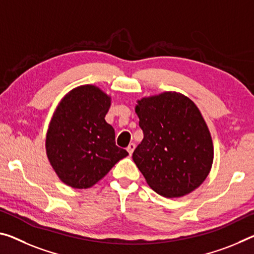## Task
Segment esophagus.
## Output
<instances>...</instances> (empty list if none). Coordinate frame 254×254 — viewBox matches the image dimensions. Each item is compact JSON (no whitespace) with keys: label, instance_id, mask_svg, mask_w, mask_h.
I'll use <instances>...</instances> for the list:
<instances>
[{"label":"esophagus","instance_id":"obj_1","mask_svg":"<svg viewBox=\"0 0 254 254\" xmlns=\"http://www.w3.org/2000/svg\"><path fill=\"white\" fill-rule=\"evenodd\" d=\"M134 149H135V144L134 143H130L127 146V152H128V155H132L133 154V151H134Z\"/></svg>","mask_w":254,"mask_h":254}]
</instances>
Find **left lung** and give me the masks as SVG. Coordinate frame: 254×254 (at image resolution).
<instances>
[{"label": "left lung", "instance_id": "left-lung-1", "mask_svg": "<svg viewBox=\"0 0 254 254\" xmlns=\"http://www.w3.org/2000/svg\"><path fill=\"white\" fill-rule=\"evenodd\" d=\"M135 113L143 139L132 158L149 187L166 198L200 187L210 172L214 146L195 104L166 91L138 100Z\"/></svg>", "mask_w": 254, "mask_h": 254}]
</instances>
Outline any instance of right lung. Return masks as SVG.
I'll list each match as a JSON object with an SVG mask.
<instances>
[{
    "label": "right lung",
    "instance_id": "right-lung-1",
    "mask_svg": "<svg viewBox=\"0 0 254 254\" xmlns=\"http://www.w3.org/2000/svg\"><path fill=\"white\" fill-rule=\"evenodd\" d=\"M111 97L86 84L65 95L46 135V152L63 183L87 189L102 180L128 154L115 144V131L105 121Z\"/></svg>",
    "mask_w": 254,
    "mask_h": 254
}]
</instances>
